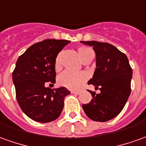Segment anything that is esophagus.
I'll list each match as a JSON object with an SVG mask.
<instances>
[{"instance_id":"34e87169","label":"esophagus","mask_w":146,"mask_h":146,"mask_svg":"<svg viewBox=\"0 0 146 146\" xmlns=\"http://www.w3.org/2000/svg\"><path fill=\"white\" fill-rule=\"evenodd\" d=\"M71 93H72V94L79 95L80 93V92H79V91H71Z\"/></svg>"}]
</instances>
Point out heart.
Wrapping results in <instances>:
<instances>
[{
	"mask_svg": "<svg viewBox=\"0 0 146 146\" xmlns=\"http://www.w3.org/2000/svg\"><path fill=\"white\" fill-rule=\"evenodd\" d=\"M77 52L82 62L94 54L92 50L87 46H80L77 50ZM61 58H62V53H59L56 56L55 61H54V67L56 70L59 69L61 66ZM87 79L88 75L84 72L73 73L70 71H65L59 76L58 82L60 86L67 88L71 90H77L82 86V84L87 80Z\"/></svg>",
	"mask_w": 146,
	"mask_h": 146,
	"instance_id": "obj_1",
	"label": "heart"
}]
</instances>
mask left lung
I'll list each match as a JSON object with an SVG mask.
<instances>
[{"instance_id":"left-lung-1","label":"left lung","mask_w":146,"mask_h":146,"mask_svg":"<svg viewBox=\"0 0 146 146\" xmlns=\"http://www.w3.org/2000/svg\"><path fill=\"white\" fill-rule=\"evenodd\" d=\"M93 47L96 68L88 84L100 87V93L89 91L92 99L82 108L93 121L106 122L119 115L130 96L132 68L125 54L108 42L81 41Z\"/></svg>"}]
</instances>
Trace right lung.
Wrapping results in <instances>:
<instances>
[{
  "label": "right lung",
  "mask_w": 146,
  "mask_h": 146,
  "mask_svg": "<svg viewBox=\"0 0 146 146\" xmlns=\"http://www.w3.org/2000/svg\"><path fill=\"white\" fill-rule=\"evenodd\" d=\"M68 40L46 39L31 46L19 57L13 72L17 102L30 119L46 123L58 118L64 100L70 92L65 87L52 89L55 83L56 56Z\"/></svg>",
  "instance_id": "obj_1"
}]
</instances>
